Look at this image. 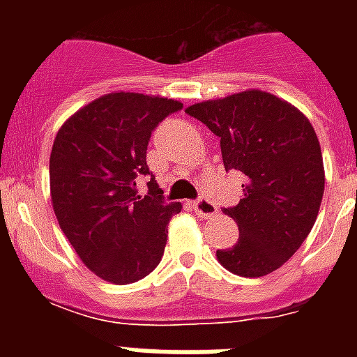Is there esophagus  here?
<instances>
[{"instance_id": "esophagus-1", "label": "esophagus", "mask_w": 357, "mask_h": 357, "mask_svg": "<svg viewBox=\"0 0 357 357\" xmlns=\"http://www.w3.org/2000/svg\"><path fill=\"white\" fill-rule=\"evenodd\" d=\"M195 207V211L198 213V217L202 218H209V217H215L217 215V206L213 204V202L206 200V198H200V200H196L192 204Z\"/></svg>"}]
</instances>
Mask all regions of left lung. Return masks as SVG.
<instances>
[{
  "mask_svg": "<svg viewBox=\"0 0 357 357\" xmlns=\"http://www.w3.org/2000/svg\"><path fill=\"white\" fill-rule=\"evenodd\" d=\"M220 137L226 170L243 172V198L224 209L238 241L217 250L218 263L237 276L271 274L302 246L324 195V165L317 133L304 113L271 92L250 91L190 105Z\"/></svg>",
  "mask_w": 357,
  "mask_h": 357,
  "instance_id": "1",
  "label": "left lung"
}]
</instances>
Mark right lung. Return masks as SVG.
I'll return each instance as SVG.
<instances>
[{
    "label": "right lung",
    "mask_w": 357,
    "mask_h": 357,
    "mask_svg": "<svg viewBox=\"0 0 357 357\" xmlns=\"http://www.w3.org/2000/svg\"><path fill=\"white\" fill-rule=\"evenodd\" d=\"M181 107L170 98L111 92L81 107L55 135L53 211L79 259L105 282H139L161 261L167 226L181 204L162 200L153 176L140 196L137 178L150 174L151 131Z\"/></svg>",
    "instance_id": "add662e5"
}]
</instances>
